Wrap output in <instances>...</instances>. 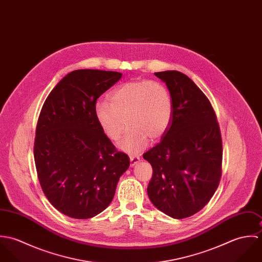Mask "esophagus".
<instances>
[{"label": "esophagus", "instance_id": "esophagus-1", "mask_svg": "<svg viewBox=\"0 0 262 262\" xmlns=\"http://www.w3.org/2000/svg\"><path fill=\"white\" fill-rule=\"evenodd\" d=\"M130 162H131V166H134L138 162H140V158L137 155H130Z\"/></svg>", "mask_w": 262, "mask_h": 262}]
</instances>
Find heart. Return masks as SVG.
<instances>
[{"label":"heart","mask_w":262,"mask_h":262,"mask_svg":"<svg viewBox=\"0 0 262 262\" xmlns=\"http://www.w3.org/2000/svg\"><path fill=\"white\" fill-rule=\"evenodd\" d=\"M95 117L112 141L121 138L127 124L120 147L138 152L149 138L155 141L167 131L172 119V100L167 88L159 81H130L113 90L109 103L98 101Z\"/></svg>","instance_id":"b5f03b06"}]
</instances>
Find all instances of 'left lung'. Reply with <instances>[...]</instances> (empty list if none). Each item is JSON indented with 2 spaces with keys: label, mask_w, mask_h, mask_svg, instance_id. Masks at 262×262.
<instances>
[{
  "label": "left lung",
  "mask_w": 262,
  "mask_h": 262,
  "mask_svg": "<svg viewBox=\"0 0 262 262\" xmlns=\"http://www.w3.org/2000/svg\"><path fill=\"white\" fill-rule=\"evenodd\" d=\"M172 100V119L161 141L143 154L153 174L151 203L174 219L201 211L221 179L222 139L215 112L205 94L177 71L155 73Z\"/></svg>",
  "instance_id": "left-lung-1"
}]
</instances>
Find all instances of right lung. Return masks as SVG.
Returning <instances> with one entry per match:
<instances>
[{
	"mask_svg": "<svg viewBox=\"0 0 262 262\" xmlns=\"http://www.w3.org/2000/svg\"><path fill=\"white\" fill-rule=\"evenodd\" d=\"M121 77L117 72L74 71L54 86L39 115L34 142L39 183L51 205L71 218L103 212L130 165L95 117L97 100Z\"/></svg>",
	"mask_w": 262,
	"mask_h": 262,
	"instance_id": "1",
	"label": "right lung"
}]
</instances>
